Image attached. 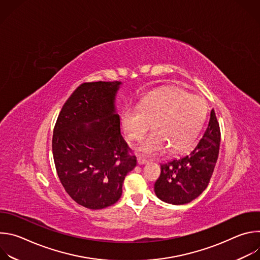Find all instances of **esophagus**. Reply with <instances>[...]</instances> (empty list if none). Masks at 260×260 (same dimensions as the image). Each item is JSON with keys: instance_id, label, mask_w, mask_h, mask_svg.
I'll return each instance as SVG.
<instances>
[{"instance_id": "1", "label": "esophagus", "mask_w": 260, "mask_h": 260, "mask_svg": "<svg viewBox=\"0 0 260 260\" xmlns=\"http://www.w3.org/2000/svg\"><path fill=\"white\" fill-rule=\"evenodd\" d=\"M137 161H138V165H145V164H147V160L145 158H143V157H140V156L137 158Z\"/></svg>"}]
</instances>
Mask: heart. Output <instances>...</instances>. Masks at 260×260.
I'll use <instances>...</instances> for the list:
<instances>
[{
	"mask_svg": "<svg viewBox=\"0 0 260 260\" xmlns=\"http://www.w3.org/2000/svg\"><path fill=\"white\" fill-rule=\"evenodd\" d=\"M207 104L199 95L178 87H169L146 95L139 106L126 107L121 114L123 132L131 140H141L150 127L154 131L139 146L138 151L154 155L186 149L201 131L207 116Z\"/></svg>",
	"mask_w": 260,
	"mask_h": 260,
	"instance_id": "heart-1",
	"label": "heart"
}]
</instances>
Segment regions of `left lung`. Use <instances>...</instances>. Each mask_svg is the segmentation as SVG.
<instances>
[{
    "label": "left lung",
    "mask_w": 260,
    "mask_h": 260,
    "mask_svg": "<svg viewBox=\"0 0 260 260\" xmlns=\"http://www.w3.org/2000/svg\"><path fill=\"white\" fill-rule=\"evenodd\" d=\"M220 145V129L214 109L206 132L186 155L160 165V176L154 184L156 197L172 205L188 204L208 186Z\"/></svg>",
    "instance_id": "obj_1"
}]
</instances>
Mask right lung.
Segmentation results:
<instances>
[{"label": "right lung", "mask_w": 260, "mask_h": 260, "mask_svg": "<svg viewBox=\"0 0 260 260\" xmlns=\"http://www.w3.org/2000/svg\"><path fill=\"white\" fill-rule=\"evenodd\" d=\"M121 84H81L62 106L53 129L58 178L67 193L87 209L115 204L125 176L137 166L120 134L115 101Z\"/></svg>", "instance_id": "right-lung-1"}]
</instances>
